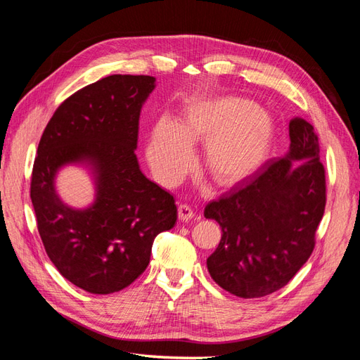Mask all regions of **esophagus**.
Instances as JSON below:
<instances>
[{
    "mask_svg": "<svg viewBox=\"0 0 360 360\" xmlns=\"http://www.w3.org/2000/svg\"><path fill=\"white\" fill-rule=\"evenodd\" d=\"M179 217L181 221H191L193 217V210L189 204H180L179 205Z\"/></svg>",
    "mask_w": 360,
    "mask_h": 360,
    "instance_id": "obj_1",
    "label": "esophagus"
}]
</instances>
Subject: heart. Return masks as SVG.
<instances>
[{"label": "heart", "instance_id": "heart-1", "mask_svg": "<svg viewBox=\"0 0 360 360\" xmlns=\"http://www.w3.org/2000/svg\"><path fill=\"white\" fill-rule=\"evenodd\" d=\"M274 138L270 115L252 102L219 97L192 103L180 124L160 120L151 130L147 156L155 176L176 183L193 160L192 144L205 141V168L224 186L255 172Z\"/></svg>", "mask_w": 360, "mask_h": 360}]
</instances>
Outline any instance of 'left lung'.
Segmentation results:
<instances>
[{"instance_id": "left-lung-1", "label": "left lung", "mask_w": 360, "mask_h": 360, "mask_svg": "<svg viewBox=\"0 0 360 360\" xmlns=\"http://www.w3.org/2000/svg\"><path fill=\"white\" fill-rule=\"evenodd\" d=\"M288 130L285 158L204 209L222 228L207 269L217 285L238 297H263L287 285L315 246L326 207L319 136L303 118L291 120ZM291 160L304 162L294 167Z\"/></svg>"}]
</instances>
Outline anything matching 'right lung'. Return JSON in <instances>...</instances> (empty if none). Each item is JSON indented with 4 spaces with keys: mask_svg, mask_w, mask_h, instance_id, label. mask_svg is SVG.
Wrapping results in <instances>:
<instances>
[{
    "mask_svg": "<svg viewBox=\"0 0 360 360\" xmlns=\"http://www.w3.org/2000/svg\"><path fill=\"white\" fill-rule=\"evenodd\" d=\"M147 75H111L68 97L37 147L30 197L37 230L53 266L93 294L126 288L150 263L155 237L176 225L172 195L139 169L135 148L141 106L155 89ZM86 160L98 174L95 204L64 206L53 177L70 161Z\"/></svg>",
    "mask_w": 360,
    "mask_h": 360,
    "instance_id": "obj_1",
    "label": "right lung"
}]
</instances>
